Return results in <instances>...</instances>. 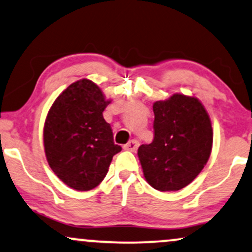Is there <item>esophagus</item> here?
<instances>
[{
    "label": "esophagus",
    "instance_id": "34e87169",
    "mask_svg": "<svg viewBox=\"0 0 252 252\" xmlns=\"http://www.w3.org/2000/svg\"><path fill=\"white\" fill-rule=\"evenodd\" d=\"M138 147H139V141L138 140H131L128 142V144H126L125 146H124V150L135 152L136 150H138Z\"/></svg>",
    "mask_w": 252,
    "mask_h": 252
}]
</instances>
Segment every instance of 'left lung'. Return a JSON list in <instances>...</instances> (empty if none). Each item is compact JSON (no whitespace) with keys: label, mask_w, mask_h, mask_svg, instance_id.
Instances as JSON below:
<instances>
[{"label":"left lung","mask_w":252,"mask_h":252,"mask_svg":"<svg viewBox=\"0 0 252 252\" xmlns=\"http://www.w3.org/2000/svg\"><path fill=\"white\" fill-rule=\"evenodd\" d=\"M153 112V141L138 150L144 176L157 190H180L208 162L213 148L212 121L197 98L181 93L155 101Z\"/></svg>","instance_id":"8db88e82"}]
</instances>
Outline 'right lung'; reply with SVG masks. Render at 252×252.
<instances>
[{"label": "right lung", "mask_w": 252, "mask_h": 252, "mask_svg": "<svg viewBox=\"0 0 252 252\" xmlns=\"http://www.w3.org/2000/svg\"><path fill=\"white\" fill-rule=\"evenodd\" d=\"M110 102L98 85L84 78L67 86L48 112L43 129L46 160L70 188L88 191L97 187L113 155L121 151L102 117Z\"/></svg>", "instance_id": "obj_1"}]
</instances>
